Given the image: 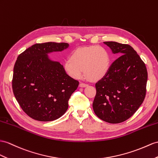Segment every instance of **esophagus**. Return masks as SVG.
I'll list each match as a JSON object with an SVG mask.
<instances>
[{
	"label": "esophagus",
	"instance_id": "obj_1",
	"mask_svg": "<svg viewBox=\"0 0 158 158\" xmlns=\"http://www.w3.org/2000/svg\"><path fill=\"white\" fill-rule=\"evenodd\" d=\"M79 86H80V87H81V88H84V87L88 86V84H86V83H80Z\"/></svg>",
	"mask_w": 158,
	"mask_h": 158
}]
</instances>
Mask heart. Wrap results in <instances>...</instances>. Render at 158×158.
<instances>
[{
  "label": "heart",
  "instance_id": "heart-1",
  "mask_svg": "<svg viewBox=\"0 0 158 158\" xmlns=\"http://www.w3.org/2000/svg\"><path fill=\"white\" fill-rule=\"evenodd\" d=\"M110 67L109 52L98 45L77 48L64 62V70L75 79L81 78L84 70L88 78L99 80L107 74Z\"/></svg>",
  "mask_w": 158,
  "mask_h": 158
}]
</instances>
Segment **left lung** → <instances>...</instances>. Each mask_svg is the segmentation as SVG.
<instances>
[{
	"label": "left lung",
	"mask_w": 158,
	"mask_h": 158,
	"mask_svg": "<svg viewBox=\"0 0 158 158\" xmlns=\"http://www.w3.org/2000/svg\"><path fill=\"white\" fill-rule=\"evenodd\" d=\"M114 54L121 56L111 64L107 74L96 83L92 107L101 120L116 124L127 120L143 103L148 72L134 49L127 44L105 41Z\"/></svg>",
	"instance_id": "left-lung-1"
}]
</instances>
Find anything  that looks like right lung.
Returning a JSON list of instances; mask_svg holds the SVG:
<instances>
[{
	"label": "right lung",
	"mask_w": 158,
	"mask_h": 158,
	"mask_svg": "<svg viewBox=\"0 0 158 158\" xmlns=\"http://www.w3.org/2000/svg\"><path fill=\"white\" fill-rule=\"evenodd\" d=\"M67 43L36 44L17 57L13 69V91L29 117L40 121L56 120L66 112L68 101L79 82L68 76L48 53L61 52Z\"/></svg>",
	"instance_id": "add662e5"
}]
</instances>
